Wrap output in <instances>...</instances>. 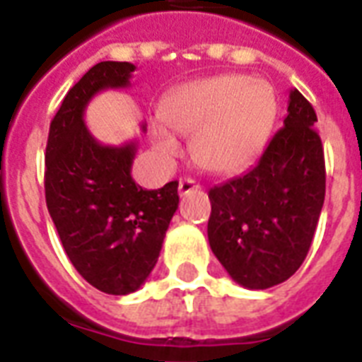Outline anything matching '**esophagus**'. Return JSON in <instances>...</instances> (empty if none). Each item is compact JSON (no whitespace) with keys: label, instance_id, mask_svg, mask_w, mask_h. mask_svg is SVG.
I'll list each match as a JSON object with an SVG mask.
<instances>
[{"label":"esophagus","instance_id":"obj_1","mask_svg":"<svg viewBox=\"0 0 362 362\" xmlns=\"http://www.w3.org/2000/svg\"><path fill=\"white\" fill-rule=\"evenodd\" d=\"M199 189V184L193 178H182L180 182H178V195L180 197H184V195H187L189 192H197Z\"/></svg>","mask_w":362,"mask_h":362}]
</instances>
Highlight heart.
I'll list each match as a JSON object with an SVG mask.
<instances>
[{
	"mask_svg": "<svg viewBox=\"0 0 362 362\" xmlns=\"http://www.w3.org/2000/svg\"><path fill=\"white\" fill-rule=\"evenodd\" d=\"M278 112L274 88L238 73L204 76L175 88L159 105L163 124L189 136V152L201 169L229 175L246 169L263 152ZM161 158L178 153V142L163 125H153Z\"/></svg>",
	"mask_w": 362,
	"mask_h": 362,
	"instance_id": "obj_1",
	"label": "heart"
}]
</instances>
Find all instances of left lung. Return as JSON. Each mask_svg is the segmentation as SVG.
<instances>
[{"mask_svg":"<svg viewBox=\"0 0 362 362\" xmlns=\"http://www.w3.org/2000/svg\"><path fill=\"white\" fill-rule=\"evenodd\" d=\"M314 107L293 88L284 127L242 176L209 192V242L233 280L269 289L303 264L325 201Z\"/></svg>","mask_w":362,"mask_h":362,"instance_id":"obj_1","label":"left lung"}]
</instances>
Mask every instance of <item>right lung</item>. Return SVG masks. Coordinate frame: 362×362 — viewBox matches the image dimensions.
I'll return each instance as SVG.
<instances>
[{"label":"right lung","instance_id":"add662e5","mask_svg":"<svg viewBox=\"0 0 362 362\" xmlns=\"http://www.w3.org/2000/svg\"><path fill=\"white\" fill-rule=\"evenodd\" d=\"M133 71L129 62H101L71 88L50 124L45 161L47 206L65 253L109 295H129L146 281L178 209L176 180L159 189L133 180L139 142L107 146L84 124L93 95L127 88Z\"/></svg>","mask_w":362,"mask_h":362}]
</instances>
